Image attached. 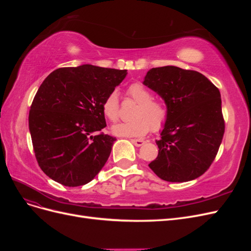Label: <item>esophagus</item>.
Returning <instances> with one entry per match:
<instances>
[{"label": "esophagus", "instance_id": "obj_1", "mask_svg": "<svg viewBox=\"0 0 251 251\" xmlns=\"http://www.w3.org/2000/svg\"><path fill=\"white\" fill-rule=\"evenodd\" d=\"M131 142L133 144H135L136 147H141V146H143L144 142H146V141H143L141 139H131Z\"/></svg>", "mask_w": 251, "mask_h": 251}]
</instances>
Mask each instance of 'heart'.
Returning <instances> with one entry per match:
<instances>
[{"instance_id":"b5f03b06","label":"heart","mask_w":251,"mask_h":251,"mask_svg":"<svg viewBox=\"0 0 251 251\" xmlns=\"http://www.w3.org/2000/svg\"><path fill=\"white\" fill-rule=\"evenodd\" d=\"M126 94L136 103L128 121L113 126L112 132L118 136L139 137L151 131H158L165 125L169 117V109L162 100L151 97V91L142 82L134 81L126 89ZM102 112L112 123L119 118L118 95L113 91L102 101Z\"/></svg>"}]
</instances>
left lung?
Segmentation results:
<instances>
[{"label": "left lung", "instance_id": "obj_1", "mask_svg": "<svg viewBox=\"0 0 251 251\" xmlns=\"http://www.w3.org/2000/svg\"><path fill=\"white\" fill-rule=\"evenodd\" d=\"M143 83L169 109L150 169L169 182L200 177L215 160L225 132L219 89L203 74L175 66L153 68Z\"/></svg>", "mask_w": 251, "mask_h": 251}]
</instances>
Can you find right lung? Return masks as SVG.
<instances>
[{
    "instance_id": "obj_1",
    "label": "right lung",
    "mask_w": 251,
    "mask_h": 251,
    "mask_svg": "<svg viewBox=\"0 0 251 251\" xmlns=\"http://www.w3.org/2000/svg\"><path fill=\"white\" fill-rule=\"evenodd\" d=\"M126 70L92 65L59 68L43 81L29 111L36 161L65 186L85 185L103 168L115 137L107 126L102 101Z\"/></svg>"
}]
</instances>
